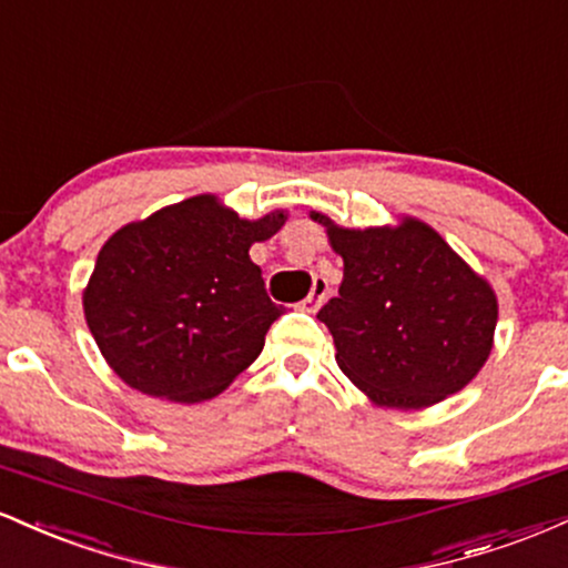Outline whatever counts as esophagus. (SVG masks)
<instances>
[{
	"mask_svg": "<svg viewBox=\"0 0 568 568\" xmlns=\"http://www.w3.org/2000/svg\"><path fill=\"white\" fill-rule=\"evenodd\" d=\"M325 298H328V283H325L323 277H315V280H312L310 296H306L298 306H302L304 312H317L323 306Z\"/></svg>",
	"mask_w": 568,
	"mask_h": 568,
	"instance_id": "34e87169",
	"label": "esophagus"
}]
</instances>
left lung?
<instances>
[{"instance_id":"left-lung-1","label":"left lung","mask_w":568,"mask_h":568,"mask_svg":"<svg viewBox=\"0 0 568 568\" xmlns=\"http://www.w3.org/2000/svg\"><path fill=\"white\" fill-rule=\"evenodd\" d=\"M344 262L338 296L317 312L336 363L374 406L419 410L465 389L494 347L497 293L433 226L414 216L347 230L321 211Z\"/></svg>"}]
</instances>
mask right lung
<instances>
[{"instance_id":"right-lung-1","label":"right lung","mask_w":568,"mask_h":568,"mask_svg":"<svg viewBox=\"0 0 568 568\" xmlns=\"http://www.w3.org/2000/svg\"><path fill=\"white\" fill-rule=\"evenodd\" d=\"M285 221V211L243 219L216 194H197L116 230L82 293L109 368L160 400L202 403L224 393L262 355L266 331L283 315L247 251Z\"/></svg>"}]
</instances>
